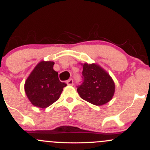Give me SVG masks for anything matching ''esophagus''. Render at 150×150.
<instances>
[{
    "label": "esophagus",
    "mask_w": 150,
    "mask_h": 150,
    "mask_svg": "<svg viewBox=\"0 0 150 150\" xmlns=\"http://www.w3.org/2000/svg\"><path fill=\"white\" fill-rule=\"evenodd\" d=\"M66 83L68 85H70V86L73 85V80H72V79H70V80H68V81H67Z\"/></svg>",
    "instance_id": "1"
}]
</instances>
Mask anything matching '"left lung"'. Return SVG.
Returning <instances> with one entry per match:
<instances>
[{"label":"left lung","instance_id":"left-lung-1","mask_svg":"<svg viewBox=\"0 0 150 150\" xmlns=\"http://www.w3.org/2000/svg\"><path fill=\"white\" fill-rule=\"evenodd\" d=\"M82 67L83 82L77 89L80 97L96 106L111 101L115 92V83L109 74L97 63H85Z\"/></svg>","mask_w":150,"mask_h":150}]
</instances>
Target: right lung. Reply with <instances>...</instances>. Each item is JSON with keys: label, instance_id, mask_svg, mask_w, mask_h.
<instances>
[{"label": "right lung", "instance_id": "1", "mask_svg": "<svg viewBox=\"0 0 150 150\" xmlns=\"http://www.w3.org/2000/svg\"><path fill=\"white\" fill-rule=\"evenodd\" d=\"M53 65V61H40L25 81V94L34 106L49 107L59 99L63 87L67 85L59 80Z\"/></svg>", "mask_w": 150, "mask_h": 150}]
</instances>
